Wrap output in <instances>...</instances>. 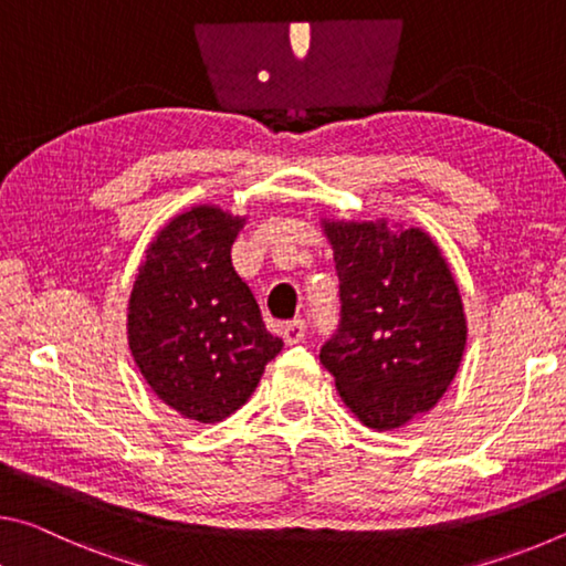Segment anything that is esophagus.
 Wrapping results in <instances>:
<instances>
[{
    "label": "esophagus",
    "mask_w": 566,
    "mask_h": 566,
    "mask_svg": "<svg viewBox=\"0 0 566 566\" xmlns=\"http://www.w3.org/2000/svg\"><path fill=\"white\" fill-rule=\"evenodd\" d=\"M304 334H306L304 319H292V322H286L284 327H282V339L286 344H300L304 339Z\"/></svg>",
    "instance_id": "1"
}]
</instances>
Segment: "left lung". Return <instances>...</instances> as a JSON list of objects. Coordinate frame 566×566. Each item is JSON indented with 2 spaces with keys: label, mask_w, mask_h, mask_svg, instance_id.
<instances>
[{
  "label": "left lung",
  "mask_w": 566,
  "mask_h": 566,
  "mask_svg": "<svg viewBox=\"0 0 566 566\" xmlns=\"http://www.w3.org/2000/svg\"><path fill=\"white\" fill-rule=\"evenodd\" d=\"M342 292V327L319 352L364 427L395 432L427 415L467 349L459 284L432 234L379 219L319 217Z\"/></svg>",
  "instance_id": "1"
}]
</instances>
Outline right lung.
<instances>
[{"label": "right lung", "instance_id": "add662e5", "mask_svg": "<svg viewBox=\"0 0 566 566\" xmlns=\"http://www.w3.org/2000/svg\"><path fill=\"white\" fill-rule=\"evenodd\" d=\"M247 217L195 205L151 237L127 304L132 359L149 389L195 424L247 405L282 352L260 304L232 266Z\"/></svg>", "mask_w": 566, "mask_h": 566}]
</instances>
